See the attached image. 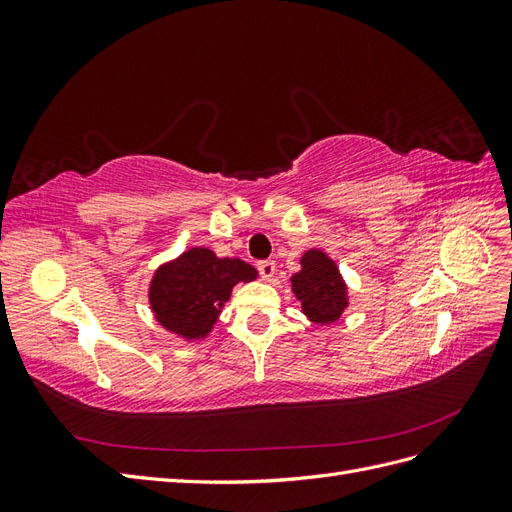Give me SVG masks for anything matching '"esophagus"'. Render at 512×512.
Returning a JSON list of instances; mask_svg holds the SVG:
<instances>
[{
	"label": "esophagus",
	"instance_id": "esophagus-1",
	"mask_svg": "<svg viewBox=\"0 0 512 512\" xmlns=\"http://www.w3.org/2000/svg\"><path fill=\"white\" fill-rule=\"evenodd\" d=\"M258 271H260L262 280H271V277L275 275V262H273V260H262V262H258Z\"/></svg>",
	"mask_w": 512,
	"mask_h": 512
}]
</instances>
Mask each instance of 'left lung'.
Here are the masks:
<instances>
[{"label": "left lung", "instance_id": "left-lung-1", "mask_svg": "<svg viewBox=\"0 0 512 512\" xmlns=\"http://www.w3.org/2000/svg\"><path fill=\"white\" fill-rule=\"evenodd\" d=\"M301 269L290 277V290L305 320L318 327L335 324L350 305V288L337 262L320 247L303 252Z\"/></svg>", "mask_w": 512, "mask_h": 512}]
</instances>
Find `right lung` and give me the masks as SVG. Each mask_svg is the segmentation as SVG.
<instances>
[{"label": "right lung", "mask_w": 512, "mask_h": 512, "mask_svg": "<svg viewBox=\"0 0 512 512\" xmlns=\"http://www.w3.org/2000/svg\"><path fill=\"white\" fill-rule=\"evenodd\" d=\"M258 271L241 258H220L196 245L153 271L149 309L160 327L183 342L209 337L239 282H254Z\"/></svg>", "instance_id": "1"}]
</instances>
